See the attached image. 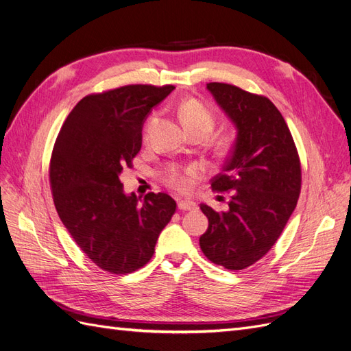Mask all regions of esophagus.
I'll list each match as a JSON object with an SVG mask.
<instances>
[{
	"instance_id": "obj_1",
	"label": "esophagus",
	"mask_w": 351,
	"mask_h": 351,
	"mask_svg": "<svg viewBox=\"0 0 351 351\" xmlns=\"http://www.w3.org/2000/svg\"><path fill=\"white\" fill-rule=\"evenodd\" d=\"M197 208L196 202L193 200H187V199H182L178 200V209L180 210H195Z\"/></svg>"
}]
</instances>
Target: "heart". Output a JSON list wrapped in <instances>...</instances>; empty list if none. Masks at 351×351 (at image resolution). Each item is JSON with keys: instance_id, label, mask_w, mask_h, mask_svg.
Here are the masks:
<instances>
[{"instance_id": "obj_1", "label": "heart", "mask_w": 351, "mask_h": 351, "mask_svg": "<svg viewBox=\"0 0 351 351\" xmlns=\"http://www.w3.org/2000/svg\"><path fill=\"white\" fill-rule=\"evenodd\" d=\"M180 117H182L183 124L186 125V129L189 132H206L210 133V130L214 129L215 125V115L212 112L206 105L196 99H189L186 101L182 107H180ZM156 123V117H151L146 123L145 127V139L149 137L154 125ZM199 169L196 167H186V168H180V167H171L165 174V182L171 187L182 190V192H186L193 184V180L197 176Z\"/></svg>"}]
</instances>
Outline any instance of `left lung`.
<instances>
[{"instance_id": "1", "label": "left lung", "mask_w": 351, "mask_h": 351, "mask_svg": "<svg viewBox=\"0 0 351 351\" xmlns=\"http://www.w3.org/2000/svg\"><path fill=\"white\" fill-rule=\"evenodd\" d=\"M234 123L237 137L212 190L231 192L228 210L202 204L208 230L199 239L205 256L231 271L250 267L267 254L291 217L302 187L300 158L278 108L262 95L234 84H206Z\"/></svg>"}]
</instances>
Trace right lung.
Listing matches in <instances>:
<instances>
[{"mask_svg": "<svg viewBox=\"0 0 351 351\" xmlns=\"http://www.w3.org/2000/svg\"><path fill=\"white\" fill-rule=\"evenodd\" d=\"M173 84H127L77 102L52 149L49 184L62 224L80 250L110 274L151 261L177 204L167 193L125 195L120 176L142 147V127Z\"/></svg>", "mask_w": 351, "mask_h": 351, "instance_id": "right-lung-1", "label": "right lung"}]
</instances>
